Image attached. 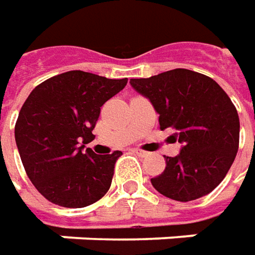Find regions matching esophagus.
<instances>
[{
  "label": "esophagus",
  "mask_w": 255,
  "mask_h": 255,
  "mask_svg": "<svg viewBox=\"0 0 255 255\" xmlns=\"http://www.w3.org/2000/svg\"><path fill=\"white\" fill-rule=\"evenodd\" d=\"M133 152L136 153V154H139V156H142V157H146V156H149V152H146V150H142V149H134Z\"/></svg>",
  "instance_id": "esophagus-1"
}]
</instances>
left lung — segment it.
Returning a JSON list of instances; mask_svg holds the SVG:
<instances>
[{"label": "left lung", "mask_w": 255, "mask_h": 255, "mask_svg": "<svg viewBox=\"0 0 255 255\" xmlns=\"http://www.w3.org/2000/svg\"><path fill=\"white\" fill-rule=\"evenodd\" d=\"M130 85L152 102L160 129L173 130L183 143L177 156H164L166 167L150 180L153 187L177 201L214 190L239 150L240 121L229 95L209 76L181 68L130 79Z\"/></svg>", "instance_id": "obj_1"}]
</instances>
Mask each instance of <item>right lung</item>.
Segmentation results:
<instances>
[{
  "instance_id": "1",
  "label": "right lung",
  "mask_w": 255,
  "mask_h": 255,
  "mask_svg": "<svg viewBox=\"0 0 255 255\" xmlns=\"http://www.w3.org/2000/svg\"><path fill=\"white\" fill-rule=\"evenodd\" d=\"M128 84L84 71L56 75L35 88L15 123V142L35 189L54 204L79 209L108 193L122 152L95 154L101 108Z\"/></svg>"
}]
</instances>
